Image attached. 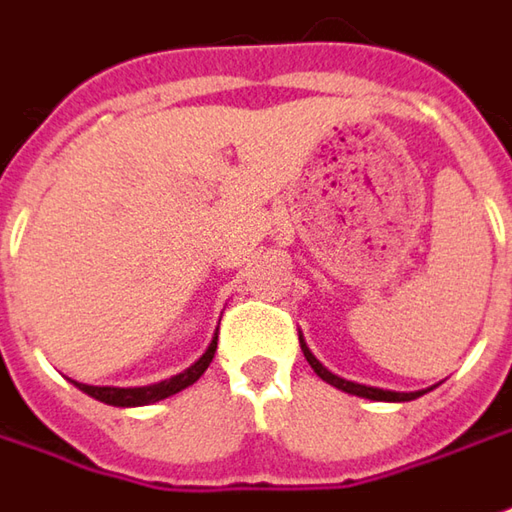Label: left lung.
Masks as SVG:
<instances>
[{
    "label": "left lung",
    "mask_w": 512,
    "mask_h": 512,
    "mask_svg": "<svg viewBox=\"0 0 512 512\" xmlns=\"http://www.w3.org/2000/svg\"><path fill=\"white\" fill-rule=\"evenodd\" d=\"M302 350H305V359L310 362V367L316 370V376H319V379H325L327 384H333V387L344 390V393H353V396H362V399H373V402H410V399H419L422 393H427V390H407V393H396V390H379V387L347 382V379H339V376H333L327 367H322L319 359L307 350L305 342H302Z\"/></svg>",
    "instance_id": "obj_1"
}]
</instances>
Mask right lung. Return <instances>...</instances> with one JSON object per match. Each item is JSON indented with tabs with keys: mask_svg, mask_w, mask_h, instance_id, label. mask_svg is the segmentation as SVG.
<instances>
[{
	"mask_svg": "<svg viewBox=\"0 0 512 512\" xmlns=\"http://www.w3.org/2000/svg\"><path fill=\"white\" fill-rule=\"evenodd\" d=\"M213 356H216V342L210 344L205 356L193 364V367H187L185 373L173 376L168 382L148 384V387H93V384L79 382H76V387L85 390L93 399H99V402L113 404V407H142V404L162 402V399H168V396H176V393H182L185 387L199 382V379L205 376L207 367H210V362H213Z\"/></svg>",
	"mask_w": 512,
	"mask_h": 512,
	"instance_id": "1",
	"label": "right lung"
}]
</instances>
